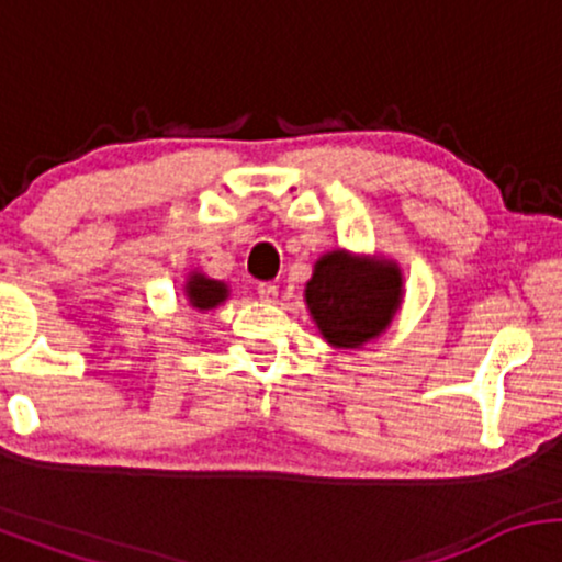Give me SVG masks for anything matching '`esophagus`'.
I'll use <instances>...</instances> for the list:
<instances>
[{
    "label": "esophagus",
    "mask_w": 562,
    "mask_h": 562,
    "mask_svg": "<svg viewBox=\"0 0 562 562\" xmlns=\"http://www.w3.org/2000/svg\"><path fill=\"white\" fill-rule=\"evenodd\" d=\"M256 290H259V295L263 301H274L277 293H280V288H277L274 282H259V288Z\"/></svg>",
    "instance_id": "34e87169"
}]
</instances>
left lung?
<instances>
[{"label": "left lung", "instance_id": "left-lung-1", "mask_svg": "<svg viewBox=\"0 0 562 562\" xmlns=\"http://www.w3.org/2000/svg\"><path fill=\"white\" fill-rule=\"evenodd\" d=\"M402 269L389 259L330 250L314 263L306 306L322 338L335 348H362L391 325L402 306Z\"/></svg>", "mask_w": 562, "mask_h": 562}]
</instances>
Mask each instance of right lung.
Here are the masks:
<instances>
[{
    "instance_id": "obj_1",
    "label": "right lung",
    "mask_w": 562,
    "mask_h": 562,
    "mask_svg": "<svg viewBox=\"0 0 562 562\" xmlns=\"http://www.w3.org/2000/svg\"><path fill=\"white\" fill-rule=\"evenodd\" d=\"M184 295L192 308H198V312H209V308H216L218 303L227 301L229 288L224 285V282L211 280V277L192 272L184 282Z\"/></svg>"
}]
</instances>
